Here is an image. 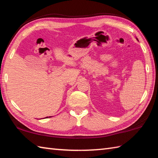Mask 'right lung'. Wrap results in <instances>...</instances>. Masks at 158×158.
<instances>
[{
  "mask_svg": "<svg viewBox=\"0 0 158 158\" xmlns=\"http://www.w3.org/2000/svg\"><path fill=\"white\" fill-rule=\"evenodd\" d=\"M48 117H46V118H48Z\"/></svg>",
  "mask_w": 158,
  "mask_h": 158,
  "instance_id": "add662e5",
  "label": "right lung"
}]
</instances>
